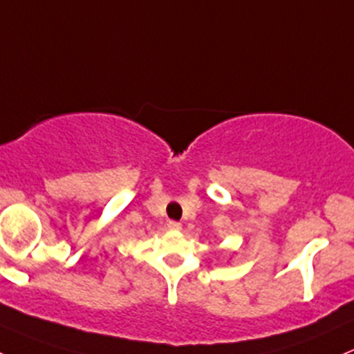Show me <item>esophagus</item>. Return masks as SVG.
Segmentation results:
<instances>
[{"label": "esophagus", "mask_w": 354, "mask_h": 354, "mask_svg": "<svg viewBox=\"0 0 354 354\" xmlns=\"http://www.w3.org/2000/svg\"><path fill=\"white\" fill-rule=\"evenodd\" d=\"M168 228H169V230H173V232H180L181 230V223H180V221L169 220L168 221Z\"/></svg>", "instance_id": "esophagus-1"}]
</instances>
